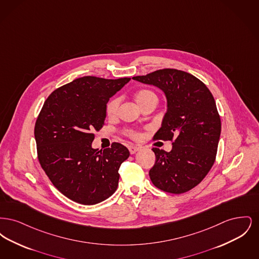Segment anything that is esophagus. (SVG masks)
<instances>
[{
  "label": "esophagus",
  "instance_id": "obj_1",
  "mask_svg": "<svg viewBox=\"0 0 259 259\" xmlns=\"http://www.w3.org/2000/svg\"><path fill=\"white\" fill-rule=\"evenodd\" d=\"M128 148H129V151H130V153H131V154H134V153H136L137 151H139V149H140V148H138V147H134V146H130Z\"/></svg>",
  "mask_w": 259,
  "mask_h": 259
}]
</instances>
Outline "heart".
Returning <instances> with one entry per match:
<instances>
[{
  "label": "heart",
  "mask_w": 259,
  "mask_h": 259,
  "mask_svg": "<svg viewBox=\"0 0 259 259\" xmlns=\"http://www.w3.org/2000/svg\"><path fill=\"white\" fill-rule=\"evenodd\" d=\"M135 100L136 102L138 103V105L144 109L145 107H147L150 104H157L158 102V96L157 94L150 90V89H140L138 90L135 93ZM120 106V99L118 97H113V98L110 99L106 105V114L108 117H114L117 112H118V109ZM127 136H129L131 139L133 140H139L141 139L142 135L139 132H135V131H131V130H127L126 131Z\"/></svg>",
  "instance_id": "1"
}]
</instances>
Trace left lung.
<instances>
[{
  "mask_svg": "<svg viewBox=\"0 0 259 259\" xmlns=\"http://www.w3.org/2000/svg\"><path fill=\"white\" fill-rule=\"evenodd\" d=\"M133 79L159 87L168 103L153 140L171 141L172 148L170 152L152 148L156 160L149 178L165 192L185 193L204 180L215 160L222 122L213 96L196 76L176 69Z\"/></svg>",
  "mask_w": 259,
  "mask_h": 259,
  "instance_id": "obj_1",
  "label": "left lung"
}]
</instances>
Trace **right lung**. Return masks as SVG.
Listing matches in <instances>:
<instances>
[{
    "label": "right lung",
    "mask_w": 259,
    "mask_h": 259,
    "mask_svg": "<svg viewBox=\"0 0 259 259\" xmlns=\"http://www.w3.org/2000/svg\"><path fill=\"white\" fill-rule=\"evenodd\" d=\"M130 79L76 78L55 89L38 113L35 124L38 162L53 185L76 203L97 204L117 188L118 170L129 150L119 143L94 149L92 132L105 125L108 101Z\"/></svg>",
    "instance_id": "1"
}]
</instances>
